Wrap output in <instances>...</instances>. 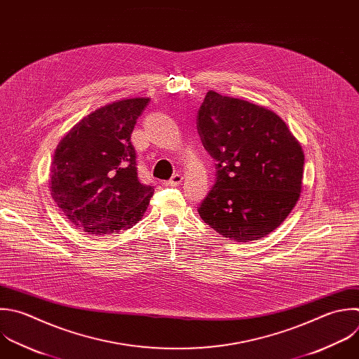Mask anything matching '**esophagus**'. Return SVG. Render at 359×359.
<instances>
[{"label":"esophagus","mask_w":359,"mask_h":359,"mask_svg":"<svg viewBox=\"0 0 359 359\" xmlns=\"http://www.w3.org/2000/svg\"><path fill=\"white\" fill-rule=\"evenodd\" d=\"M182 175L181 174H174L172 177H171V180H168V181H165L164 182V185L165 187H177V185H180L181 182H182Z\"/></svg>","instance_id":"esophagus-1"}]
</instances>
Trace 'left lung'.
Wrapping results in <instances>:
<instances>
[{
    "label": "left lung",
    "mask_w": 359,
    "mask_h": 359,
    "mask_svg": "<svg viewBox=\"0 0 359 359\" xmlns=\"http://www.w3.org/2000/svg\"><path fill=\"white\" fill-rule=\"evenodd\" d=\"M196 128L216 161V181L198 212L220 236L252 241L273 231L294 208L304 154L272 111L209 91Z\"/></svg>",
    "instance_id": "left-lung-1"
}]
</instances>
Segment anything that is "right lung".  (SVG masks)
<instances>
[{
  "mask_svg": "<svg viewBox=\"0 0 359 359\" xmlns=\"http://www.w3.org/2000/svg\"><path fill=\"white\" fill-rule=\"evenodd\" d=\"M149 98L108 104L83 118L59 143L50 192L77 229L104 236L128 230L144 215L154 194L137 177L130 142Z\"/></svg>",
  "mask_w": 359,
  "mask_h": 359,
  "instance_id": "1",
  "label": "right lung"
}]
</instances>
